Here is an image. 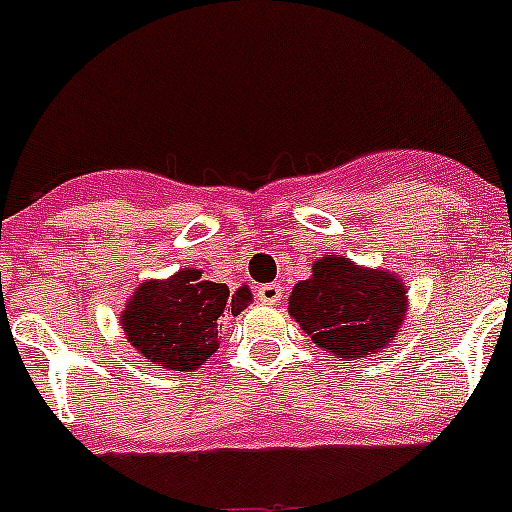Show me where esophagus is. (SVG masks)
<instances>
[{
	"mask_svg": "<svg viewBox=\"0 0 512 512\" xmlns=\"http://www.w3.org/2000/svg\"><path fill=\"white\" fill-rule=\"evenodd\" d=\"M281 297H284V289L279 284H264V287H259V299L264 304L281 302Z\"/></svg>",
	"mask_w": 512,
	"mask_h": 512,
	"instance_id": "esophagus-1",
	"label": "esophagus"
}]
</instances>
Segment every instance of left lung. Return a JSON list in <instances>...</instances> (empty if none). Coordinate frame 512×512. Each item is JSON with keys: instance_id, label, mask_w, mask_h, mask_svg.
Masks as SVG:
<instances>
[{"instance_id": "8db88e82", "label": "left lung", "mask_w": 512, "mask_h": 512, "mask_svg": "<svg viewBox=\"0 0 512 512\" xmlns=\"http://www.w3.org/2000/svg\"><path fill=\"white\" fill-rule=\"evenodd\" d=\"M289 314L314 348L340 360H363L396 340L409 314V294L396 271L368 269L332 253L314 259L309 279L294 284Z\"/></svg>"}]
</instances>
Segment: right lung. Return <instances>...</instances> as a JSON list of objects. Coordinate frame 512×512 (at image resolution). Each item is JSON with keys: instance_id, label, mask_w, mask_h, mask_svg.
Here are the masks:
<instances>
[{"instance_id": "1", "label": "right lung", "mask_w": 512, "mask_h": 512, "mask_svg": "<svg viewBox=\"0 0 512 512\" xmlns=\"http://www.w3.org/2000/svg\"><path fill=\"white\" fill-rule=\"evenodd\" d=\"M251 302L248 284L231 292L187 266L167 279L142 281L121 312V330L147 363L192 373L220 348L223 317H236Z\"/></svg>"}]
</instances>
